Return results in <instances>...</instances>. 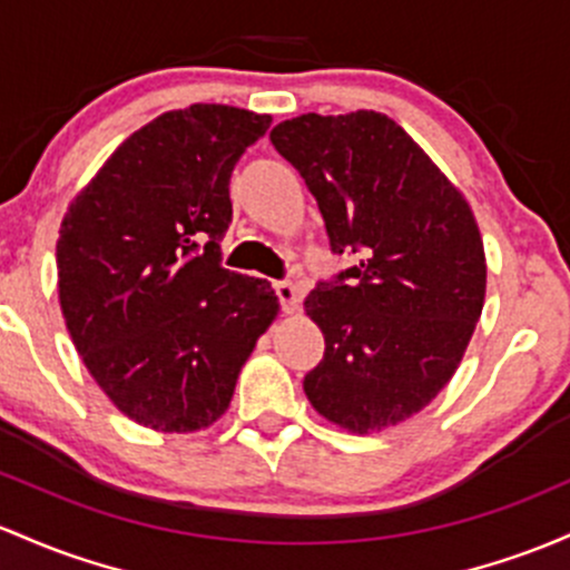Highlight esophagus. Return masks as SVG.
<instances>
[{
	"mask_svg": "<svg viewBox=\"0 0 570 570\" xmlns=\"http://www.w3.org/2000/svg\"><path fill=\"white\" fill-rule=\"evenodd\" d=\"M275 295L281 299V308H284V314H295L299 308V292L295 284H289V281H275L273 284Z\"/></svg>",
	"mask_w": 570,
	"mask_h": 570,
	"instance_id": "esophagus-1",
	"label": "esophagus"
}]
</instances>
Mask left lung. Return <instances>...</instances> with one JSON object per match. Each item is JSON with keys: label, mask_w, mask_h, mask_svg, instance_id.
Masks as SVG:
<instances>
[{"label": "left lung", "mask_w": 570, "mask_h": 570, "mask_svg": "<svg viewBox=\"0 0 570 570\" xmlns=\"http://www.w3.org/2000/svg\"><path fill=\"white\" fill-rule=\"evenodd\" d=\"M271 140L316 197L333 252L360 254L305 297L324 335L305 395L348 433L395 428L449 384L476 330L487 292L476 216L384 112H303Z\"/></svg>", "instance_id": "left-lung-1"}]
</instances>
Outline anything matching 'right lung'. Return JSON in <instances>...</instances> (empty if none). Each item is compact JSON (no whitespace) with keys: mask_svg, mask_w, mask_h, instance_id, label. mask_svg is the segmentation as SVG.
<instances>
[{"mask_svg":"<svg viewBox=\"0 0 570 570\" xmlns=\"http://www.w3.org/2000/svg\"><path fill=\"white\" fill-rule=\"evenodd\" d=\"M273 118L229 105L161 112L129 135L61 218L59 303L99 390L159 433L222 419L278 316L262 278L224 271L229 175Z\"/></svg>","mask_w":570,"mask_h":570,"instance_id":"right-lung-1","label":"right lung"}]
</instances>
